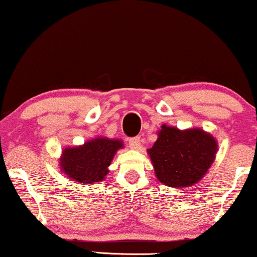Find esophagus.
I'll return each instance as SVG.
<instances>
[{
  "instance_id": "obj_1",
  "label": "esophagus",
  "mask_w": 257,
  "mask_h": 257,
  "mask_svg": "<svg viewBox=\"0 0 257 257\" xmlns=\"http://www.w3.org/2000/svg\"><path fill=\"white\" fill-rule=\"evenodd\" d=\"M140 144H141L140 136L132 137V139H129V146H130V148H133V149H137V148H140Z\"/></svg>"
}]
</instances>
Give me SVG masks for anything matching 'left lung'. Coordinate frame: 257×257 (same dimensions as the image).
I'll return each instance as SVG.
<instances>
[{"label":"left lung","instance_id":"8db88e82","mask_svg":"<svg viewBox=\"0 0 257 257\" xmlns=\"http://www.w3.org/2000/svg\"><path fill=\"white\" fill-rule=\"evenodd\" d=\"M216 151L218 142L204 129L180 130L163 124L156 142L147 153L161 183L184 189L204 178L215 160Z\"/></svg>","mask_w":257,"mask_h":257}]
</instances>
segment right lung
I'll return each mask as SVG.
<instances>
[{
    "instance_id": "obj_1",
    "label": "right lung",
    "mask_w": 257,
    "mask_h": 257,
    "mask_svg": "<svg viewBox=\"0 0 257 257\" xmlns=\"http://www.w3.org/2000/svg\"><path fill=\"white\" fill-rule=\"evenodd\" d=\"M123 147L121 140L100 136L81 146L66 147L61 151L59 169L67 178L82 185L102 182L115 154Z\"/></svg>"
}]
</instances>
